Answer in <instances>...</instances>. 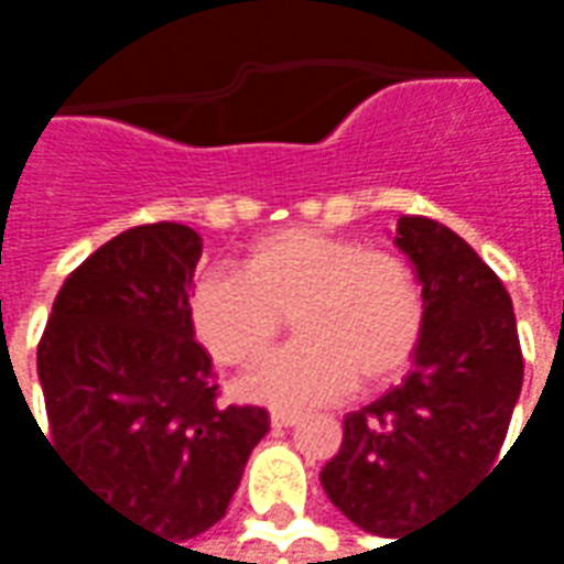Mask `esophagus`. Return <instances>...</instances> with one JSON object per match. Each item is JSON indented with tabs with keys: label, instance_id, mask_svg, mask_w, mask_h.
<instances>
[{
	"label": "esophagus",
	"instance_id": "obj_1",
	"mask_svg": "<svg viewBox=\"0 0 564 564\" xmlns=\"http://www.w3.org/2000/svg\"><path fill=\"white\" fill-rule=\"evenodd\" d=\"M295 423H299V414H293V411H271V425L274 429H290Z\"/></svg>",
	"mask_w": 564,
	"mask_h": 564
}]
</instances>
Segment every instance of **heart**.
I'll list each match as a JSON object with an SVG mask.
<instances>
[{"label":"heart","mask_w":564,"mask_h":564,"mask_svg":"<svg viewBox=\"0 0 564 564\" xmlns=\"http://www.w3.org/2000/svg\"><path fill=\"white\" fill-rule=\"evenodd\" d=\"M293 317L299 341L250 368L241 392L278 411L375 390L402 375L425 326L423 283L392 250L290 226L259 238L238 271H210L189 293L198 341L223 366H247Z\"/></svg>","instance_id":"b5f03b06"}]
</instances>
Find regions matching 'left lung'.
<instances>
[{
    "label": "left lung",
    "instance_id": "obj_1",
    "mask_svg": "<svg viewBox=\"0 0 564 564\" xmlns=\"http://www.w3.org/2000/svg\"><path fill=\"white\" fill-rule=\"evenodd\" d=\"M425 326L402 387L344 420L341 449L319 484L344 517L380 538L420 522L492 468L522 390L513 305L498 274L459 235L399 217Z\"/></svg>",
    "mask_w": 564,
    "mask_h": 564
}]
</instances>
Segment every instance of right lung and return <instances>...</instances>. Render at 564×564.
Instances as JSON below:
<instances>
[{"mask_svg":"<svg viewBox=\"0 0 564 564\" xmlns=\"http://www.w3.org/2000/svg\"><path fill=\"white\" fill-rule=\"evenodd\" d=\"M198 257L184 223L120 232L68 274L39 341L47 444L102 505L177 546L226 517L269 432L265 408L217 404L189 319Z\"/></svg>","mask_w":564,"mask_h":564,"instance_id":"1","label":"right lung"}]
</instances>
